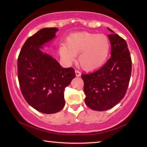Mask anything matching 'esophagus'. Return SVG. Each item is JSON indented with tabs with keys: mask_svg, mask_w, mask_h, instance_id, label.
<instances>
[{
	"mask_svg": "<svg viewBox=\"0 0 147 147\" xmlns=\"http://www.w3.org/2000/svg\"><path fill=\"white\" fill-rule=\"evenodd\" d=\"M75 72H76V77H80V76H81V73H80V71H78V70H76Z\"/></svg>",
	"mask_w": 147,
	"mask_h": 147,
	"instance_id": "1",
	"label": "esophagus"
}]
</instances>
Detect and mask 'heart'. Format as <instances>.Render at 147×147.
<instances>
[{"instance_id":"obj_1","label":"heart","mask_w":147,"mask_h":147,"mask_svg":"<svg viewBox=\"0 0 147 147\" xmlns=\"http://www.w3.org/2000/svg\"><path fill=\"white\" fill-rule=\"evenodd\" d=\"M110 51V42L107 36L87 31L71 34L65 45L59 47L60 55L66 63L71 64L78 55L79 64L87 71L96 70L103 66Z\"/></svg>"}]
</instances>
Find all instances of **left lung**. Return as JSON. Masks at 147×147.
Returning a JSON list of instances; mask_svg holds the SVG:
<instances>
[{
  "label": "left lung",
  "mask_w": 147,
  "mask_h": 147,
  "mask_svg": "<svg viewBox=\"0 0 147 147\" xmlns=\"http://www.w3.org/2000/svg\"><path fill=\"white\" fill-rule=\"evenodd\" d=\"M111 56L100 69L83 74L85 102L96 111H105L120 102L127 91L131 74V58L127 42L108 28Z\"/></svg>",
  "instance_id": "1"
}]
</instances>
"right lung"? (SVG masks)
<instances>
[{
    "label": "right lung",
    "mask_w": 147,
    "mask_h": 147,
    "mask_svg": "<svg viewBox=\"0 0 147 147\" xmlns=\"http://www.w3.org/2000/svg\"><path fill=\"white\" fill-rule=\"evenodd\" d=\"M58 29L45 28L25 42L18 59V76L22 94L31 107L44 114L60 111L65 105L64 91L76 77L72 67L64 68L41 51L55 39Z\"/></svg>",
    "instance_id": "add662e5"
}]
</instances>
